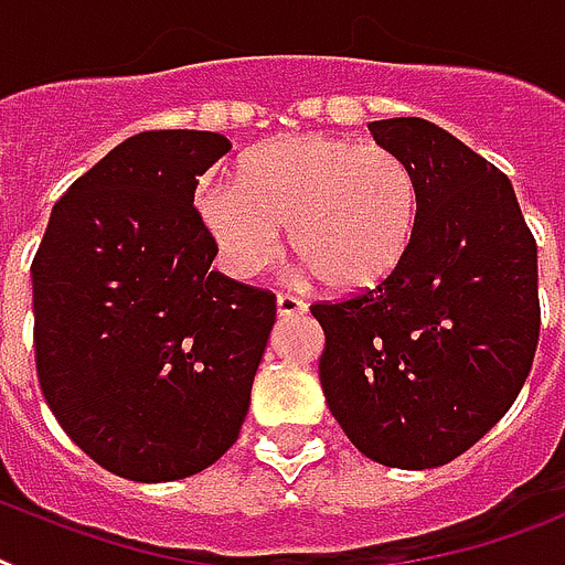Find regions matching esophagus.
<instances>
[{"label": "esophagus", "instance_id": "1", "mask_svg": "<svg viewBox=\"0 0 565 565\" xmlns=\"http://www.w3.org/2000/svg\"><path fill=\"white\" fill-rule=\"evenodd\" d=\"M277 315L279 317L306 315V302H302L300 297H291V294H279V297H277Z\"/></svg>", "mask_w": 565, "mask_h": 565}]
</instances>
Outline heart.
<instances>
[{"mask_svg":"<svg viewBox=\"0 0 565 565\" xmlns=\"http://www.w3.org/2000/svg\"><path fill=\"white\" fill-rule=\"evenodd\" d=\"M416 179L395 152L334 135L250 149L236 184L202 188L195 210L227 271L250 279L288 248L332 291H363L398 268L416 227Z\"/></svg>","mask_w":565,"mask_h":565,"instance_id":"b5f03b06","label":"heart"}]
</instances>
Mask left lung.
I'll list each match as a JSON object with an SVG mask.
<instances>
[{"label":"left lung","instance_id":"1","mask_svg":"<svg viewBox=\"0 0 565 565\" xmlns=\"http://www.w3.org/2000/svg\"><path fill=\"white\" fill-rule=\"evenodd\" d=\"M370 132L416 179L407 254L375 288L315 302L320 384L377 465L439 468L477 445L523 390L540 340L537 242L505 172L422 118Z\"/></svg>","mask_w":565,"mask_h":565}]
</instances>
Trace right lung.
<instances>
[{"instance_id": "add662e5", "label": "right lung", "mask_w": 565, "mask_h": 565, "mask_svg": "<svg viewBox=\"0 0 565 565\" xmlns=\"http://www.w3.org/2000/svg\"><path fill=\"white\" fill-rule=\"evenodd\" d=\"M218 132L126 138L54 204L34 279L36 377L68 439L132 482L210 468L239 439L277 297L210 271L199 175Z\"/></svg>"}]
</instances>
